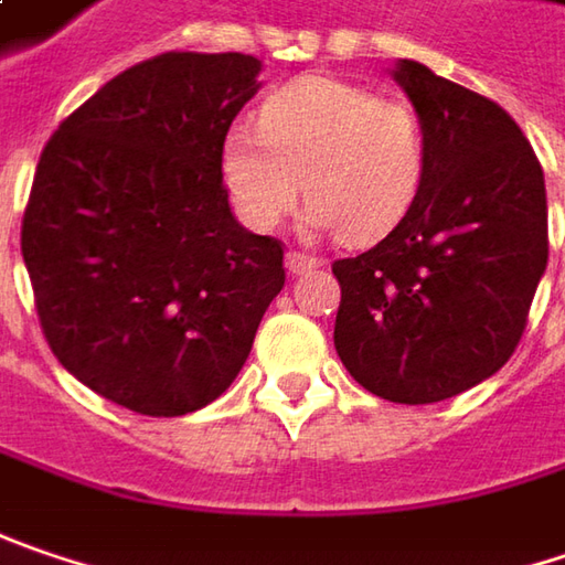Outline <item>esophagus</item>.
I'll return each mask as SVG.
<instances>
[{"instance_id":"1","label":"esophagus","mask_w":565,"mask_h":565,"mask_svg":"<svg viewBox=\"0 0 565 565\" xmlns=\"http://www.w3.org/2000/svg\"><path fill=\"white\" fill-rule=\"evenodd\" d=\"M284 265H287V275H310L319 268V258L313 255H303V252H287V258H284Z\"/></svg>"}]
</instances>
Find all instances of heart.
I'll return each instance as SVG.
<instances>
[{"instance_id": "heart-1", "label": "heart", "mask_w": 565, "mask_h": 565, "mask_svg": "<svg viewBox=\"0 0 565 565\" xmlns=\"http://www.w3.org/2000/svg\"><path fill=\"white\" fill-rule=\"evenodd\" d=\"M223 182L239 216L275 230L307 191V226L349 243H377L418 198L425 130L399 98L367 85L303 76L262 108V130L233 127L223 140Z\"/></svg>"}]
</instances>
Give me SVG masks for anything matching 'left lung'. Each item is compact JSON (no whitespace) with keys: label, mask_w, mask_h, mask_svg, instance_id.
<instances>
[{"label":"left lung","mask_w":565,"mask_h":565,"mask_svg":"<svg viewBox=\"0 0 565 565\" xmlns=\"http://www.w3.org/2000/svg\"><path fill=\"white\" fill-rule=\"evenodd\" d=\"M425 130V179L390 236L339 258L335 351L390 403H441L509 358L547 271L544 169L495 102L399 60Z\"/></svg>","instance_id":"left-lung-1"}]
</instances>
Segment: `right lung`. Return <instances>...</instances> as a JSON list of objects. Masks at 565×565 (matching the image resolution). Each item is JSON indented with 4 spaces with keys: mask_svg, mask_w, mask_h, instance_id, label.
<instances>
[{
    "mask_svg": "<svg viewBox=\"0 0 565 565\" xmlns=\"http://www.w3.org/2000/svg\"><path fill=\"white\" fill-rule=\"evenodd\" d=\"M258 73L249 53L152 56L41 152L21 223L41 329L76 381L124 409L214 403L281 294V243L239 226L220 166Z\"/></svg>",
    "mask_w": 565,
    "mask_h": 565,
    "instance_id": "1",
    "label": "right lung"
}]
</instances>
